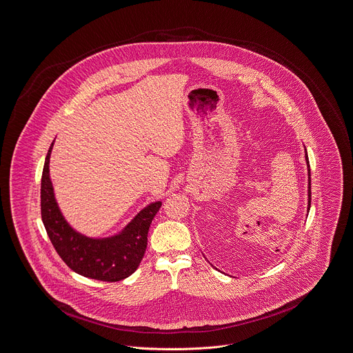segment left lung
Masks as SVG:
<instances>
[{
  "mask_svg": "<svg viewBox=\"0 0 353 353\" xmlns=\"http://www.w3.org/2000/svg\"><path fill=\"white\" fill-rule=\"evenodd\" d=\"M305 158H306V165H307V212H309L310 205H312V177H310V163H309L306 148H305Z\"/></svg>",
  "mask_w": 353,
  "mask_h": 353,
  "instance_id": "8db88e82",
  "label": "left lung"
}]
</instances>
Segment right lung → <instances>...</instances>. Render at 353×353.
Returning a JSON list of instances; mask_svg holds the SVG:
<instances>
[{
	"label": "right lung",
	"instance_id": "obj_1",
	"mask_svg": "<svg viewBox=\"0 0 353 353\" xmlns=\"http://www.w3.org/2000/svg\"><path fill=\"white\" fill-rule=\"evenodd\" d=\"M54 142L46 156L40 188L41 221L51 243L76 274L103 281H119L128 277L143 259L149 228L162 203L157 200L148 204L117 234L96 238L79 233L63 216L54 194L50 177Z\"/></svg>",
	"mask_w": 353,
	"mask_h": 353
}]
</instances>
